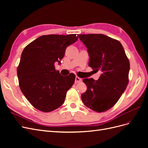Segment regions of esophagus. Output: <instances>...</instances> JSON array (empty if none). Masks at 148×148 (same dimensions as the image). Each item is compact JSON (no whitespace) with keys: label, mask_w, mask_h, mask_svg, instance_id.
I'll return each instance as SVG.
<instances>
[{"label":"esophagus","mask_w":148,"mask_h":148,"mask_svg":"<svg viewBox=\"0 0 148 148\" xmlns=\"http://www.w3.org/2000/svg\"><path fill=\"white\" fill-rule=\"evenodd\" d=\"M82 81V78H79L78 77H75V83H79V82H81Z\"/></svg>","instance_id":"1"}]
</instances>
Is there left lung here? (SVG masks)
<instances>
[{"instance_id":"8db88e82","label":"left lung","mask_w":148,"mask_h":148,"mask_svg":"<svg viewBox=\"0 0 148 148\" xmlns=\"http://www.w3.org/2000/svg\"><path fill=\"white\" fill-rule=\"evenodd\" d=\"M89 56V66L102 71L99 78H85L87 86L82 95L84 104L97 112L112 107L128 83L130 62L119 41L102 34H79Z\"/></svg>"}]
</instances>
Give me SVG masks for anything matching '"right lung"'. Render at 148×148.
<instances>
[{"mask_svg": "<svg viewBox=\"0 0 148 148\" xmlns=\"http://www.w3.org/2000/svg\"><path fill=\"white\" fill-rule=\"evenodd\" d=\"M78 35H43L26 46L17 68L21 92L36 109L49 112L64 104L75 75L62 76L55 69L60 64L66 47L77 41Z\"/></svg>", "mask_w": 148, "mask_h": 148, "instance_id": "obj_1", "label": "right lung"}]
</instances>
